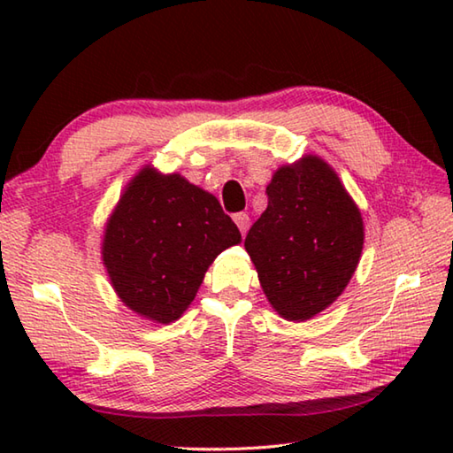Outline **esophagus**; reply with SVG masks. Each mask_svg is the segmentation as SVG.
<instances>
[{"instance_id":"esophagus-1","label":"esophagus","mask_w":453,"mask_h":453,"mask_svg":"<svg viewBox=\"0 0 453 453\" xmlns=\"http://www.w3.org/2000/svg\"><path fill=\"white\" fill-rule=\"evenodd\" d=\"M234 221H235V226L240 227L242 234L248 232V227H250V216H248V213H243V211L242 213H235Z\"/></svg>"}]
</instances>
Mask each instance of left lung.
Instances as JSON below:
<instances>
[{
    "instance_id": "obj_1",
    "label": "left lung",
    "mask_w": 453,
    "mask_h": 453,
    "mask_svg": "<svg viewBox=\"0 0 453 453\" xmlns=\"http://www.w3.org/2000/svg\"><path fill=\"white\" fill-rule=\"evenodd\" d=\"M267 208L245 235L264 294L281 318L310 319L332 305L364 248L362 213L324 159L280 167Z\"/></svg>"
}]
</instances>
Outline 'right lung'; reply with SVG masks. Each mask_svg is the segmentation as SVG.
Segmentation results:
<instances>
[{"label": "right lung", "instance_id": "add662e5", "mask_svg": "<svg viewBox=\"0 0 453 453\" xmlns=\"http://www.w3.org/2000/svg\"><path fill=\"white\" fill-rule=\"evenodd\" d=\"M240 242V229L211 194L178 173L145 167L107 221L102 254L121 302L170 324L194 302L213 259Z\"/></svg>", "mask_w": 453, "mask_h": 453}]
</instances>
